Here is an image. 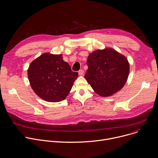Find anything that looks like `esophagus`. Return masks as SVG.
Segmentation results:
<instances>
[{
  "mask_svg": "<svg viewBox=\"0 0 158 158\" xmlns=\"http://www.w3.org/2000/svg\"><path fill=\"white\" fill-rule=\"evenodd\" d=\"M83 73H84V71H83V70L81 69V70H80L78 71V74H79L80 75H83Z\"/></svg>",
  "mask_w": 158,
  "mask_h": 158,
  "instance_id": "obj_1",
  "label": "esophagus"
}]
</instances>
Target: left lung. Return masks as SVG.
Returning a JSON list of instances; mask_svg holds the SVG:
<instances>
[{
	"instance_id": "obj_1",
	"label": "left lung",
	"mask_w": 158,
	"mask_h": 158,
	"mask_svg": "<svg viewBox=\"0 0 158 158\" xmlns=\"http://www.w3.org/2000/svg\"><path fill=\"white\" fill-rule=\"evenodd\" d=\"M85 78L97 94L108 97L120 90L127 80L128 60L113 49L98 50L89 54Z\"/></svg>"
}]
</instances>
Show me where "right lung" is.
Returning a JSON list of instances; mask_svg holds the SVG:
<instances>
[{
  "label": "right lung",
  "mask_w": 158,
  "mask_h": 158,
  "mask_svg": "<svg viewBox=\"0 0 158 158\" xmlns=\"http://www.w3.org/2000/svg\"><path fill=\"white\" fill-rule=\"evenodd\" d=\"M28 78L34 92L43 100L50 102L64 100L77 78L61 55L44 53L31 63Z\"/></svg>",
  "instance_id": "obj_1"
}]
</instances>
